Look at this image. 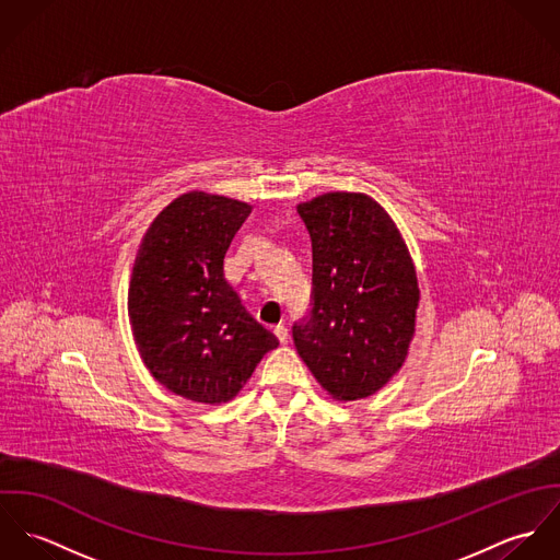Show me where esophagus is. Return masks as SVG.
<instances>
[{
  "label": "esophagus",
  "instance_id": "34e87169",
  "mask_svg": "<svg viewBox=\"0 0 560 560\" xmlns=\"http://www.w3.org/2000/svg\"><path fill=\"white\" fill-rule=\"evenodd\" d=\"M273 334L278 336V340L282 342V345H287L289 342V329H287V325H273Z\"/></svg>",
  "mask_w": 560,
  "mask_h": 560
}]
</instances>
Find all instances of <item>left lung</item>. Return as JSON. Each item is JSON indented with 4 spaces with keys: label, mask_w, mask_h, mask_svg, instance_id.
I'll list each match as a JSON object with an SVG mask.
<instances>
[{
    "label": "left lung",
    "mask_w": 560,
    "mask_h": 560,
    "mask_svg": "<svg viewBox=\"0 0 560 560\" xmlns=\"http://www.w3.org/2000/svg\"><path fill=\"white\" fill-rule=\"evenodd\" d=\"M298 213L313 241L311 311L293 323L298 353L334 399L371 397L399 371L413 336V260L364 194H323Z\"/></svg>",
    "instance_id": "left-lung-1"
}]
</instances>
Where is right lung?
<instances>
[{
	"mask_svg": "<svg viewBox=\"0 0 560 560\" xmlns=\"http://www.w3.org/2000/svg\"><path fill=\"white\" fill-rule=\"evenodd\" d=\"M252 207L189 191L170 202L136 256L129 319L147 369L170 393L231 400L278 338L224 278V256Z\"/></svg>",
	"mask_w": 560,
	"mask_h": 560,
	"instance_id": "right-lung-1",
	"label": "right lung"
}]
</instances>
